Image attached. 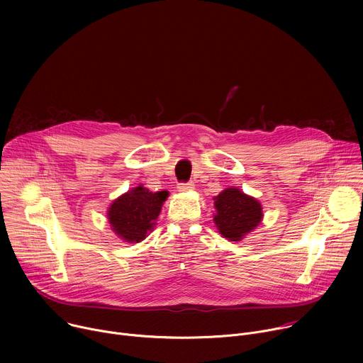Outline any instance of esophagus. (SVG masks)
<instances>
[{"label": "esophagus", "instance_id": "34e87169", "mask_svg": "<svg viewBox=\"0 0 363 363\" xmlns=\"http://www.w3.org/2000/svg\"><path fill=\"white\" fill-rule=\"evenodd\" d=\"M194 189V184L192 182H188V184H181L178 186V191L179 192H186V191H192Z\"/></svg>", "mask_w": 363, "mask_h": 363}]
</instances>
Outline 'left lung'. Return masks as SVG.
<instances>
[{
	"instance_id": "8db88e82",
	"label": "left lung",
	"mask_w": 363,
	"mask_h": 363,
	"mask_svg": "<svg viewBox=\"0 0 363 363\" xmlns=\"http://www.w3.org/2000/svg\"><path fill=\"white\" fill-rule=\"evenodd\" d=\"M214 224L230 241H241L263 221V206L257 198L230 186L214 196Z\"/></svg>"
}]
</instances>
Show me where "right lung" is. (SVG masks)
Segmentation results:
<instances>
[{
    "mask_svg": "<svg viewBox=\"0 0 363 363\" xmlns=\"http://www.w3.org/2000/svg\"><path fill=\"white\" fill-rule=\"evenodd\" d=\"M168 196V191L152 192L143 185L130 188L109 205L106 217L112 231L129 244L143 241L157 225Z\"/></svg>",
    "mask_w": 363,
    "mask_h": 363,
    "instance_id": "right-lung-1",
    "label": "right lung"
}]
</instances>
